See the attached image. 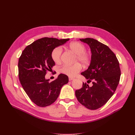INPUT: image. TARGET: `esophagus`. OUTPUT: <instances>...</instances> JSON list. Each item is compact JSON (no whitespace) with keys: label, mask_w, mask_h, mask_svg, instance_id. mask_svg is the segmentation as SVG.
Listing matches in <instances>:
<instances>
[{"label":"esophagus","mask_w":135,"mask_h":135,"mask_svg":"<svg viewBox=\"0 0 135 135\" xmlns=\"http://www.w3.org/2000/svg\"><path fill=\"white\" fill-rule=\"evenodd\" d=\"M74 78H72V77H69V80H70V81H71V80H74Z\"/></svg>","instance_id":"1"}]
</instances>
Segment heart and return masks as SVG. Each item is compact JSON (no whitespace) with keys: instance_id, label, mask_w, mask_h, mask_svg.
I'll return each mask as SVG.
<instances>
[{"instance_id":"1","label":"heart","mask_w":135,"mask_h":135,"mask_svg":"<svg viewBox=\"0 0 135 135\" xmlns=\"http://www.w3.org/2000/svg\"><path fill=\"white\" fill-rule=\"evenodd\" d=\"M69 48L72 52L76 54L74 61L76 63L71 66L64 65L60 69V72L68 76H74L81 69V65L79 62L84 66H87L91 62V57L90 55L85 52V47L81 43L73 42L69 44ZM62 51V48L60 47H56L52 51L51 57L55 63L59 64L61 62Z\"/></svg>"}]
</instances>
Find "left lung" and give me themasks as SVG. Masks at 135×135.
<instances>
[{
  "mask_svg": "<svg viewBox=\"0 0 135 135\" xmlns=\"http://www.w3.org/2000/svg\"><path fill=\"white\" fill-rule=\"evenodd\" d=\"M80 40L87 43L91 51V60L86 70L81 73L92 81V86L83 83L82 88L75 91L79 103L90 110H96L107 103L115 92L119 82L120 69L115 55L106 45L93 38Z\"/></svg>",
  "mask_w": 135,
  "mask_h": 135,
  "instance_id": "obj_1",
  "label": "left lung"
}]
</instances>
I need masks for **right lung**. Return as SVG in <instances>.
<instances>
[{
	"mask_svg": "<svg viewBox=\"0 0 135 135\" xmlns=\"http://www.w3.org/2000/svg\"><path fill=\"white\" fill-rule=\"evenodd\" d=\"M69 39L45 37L28 45L19 58L18 77L27 96L34 104L45 107L57 99L61 89L69 81L66 75L60 74L54 80L45 78L47 71L55 65L51 54L54 49Z\"/></svg>",
	"mask_w": 135,
	"mask_h": 135,
	"instance_id": "obj_1",
	"label": "right lung"
}]
</instances>
